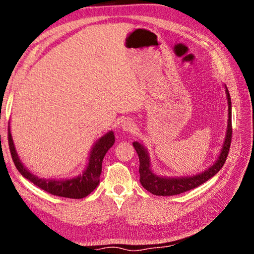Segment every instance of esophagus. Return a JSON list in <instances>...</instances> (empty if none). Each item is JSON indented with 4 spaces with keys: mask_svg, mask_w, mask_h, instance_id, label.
<instances>
[{
    "mask_svg": "<svg viewBox=\"0 0 254 254\" xmlns=\"http://www.w3.org/2000/svg\"><path fill=\"white\" fill-rule=\"evenodd\" d=\"M120 127H121V128H122L123 131L133 132L136 128V124H135L134 121H133L132 119L127 118L126 120H123V121L121 122V124H120Z\"/></svg>",
    "mask_w": 254,
    "mask_h": 254,
    "instance_id": "34e87169",
    "label": "esophagus"
}]
</instances>
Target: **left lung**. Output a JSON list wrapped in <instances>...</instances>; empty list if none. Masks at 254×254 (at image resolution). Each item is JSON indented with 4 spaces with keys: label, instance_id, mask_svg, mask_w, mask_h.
I'll list each match as a JSON object with an SVG mask.
<instances>
[{
    "label": "left lung",
    "instance_id": "obj_1",
    "mask_svg": "<svg viewBox=\"0 0 254 254\" xmlns=\"http://www.w3.org/2000/svg\"><path fill=\"white\" fill-rule=\"evenodd\" d=\"M225 93L227 98V106H229V115H227V127L225 133V139L218 153L216 160L213 165L201 173L192 176H185V177H167V176H159L151 168V159H150L148 150L144 148L142 143L133 142L135 151L139 156L140 161V183L143 188L157 196H174L188 191L190 189L200 186L201 184L207 182L213 176L216 175L222 169L229 154L231 140H232V103L229 89L225 85Z\"/></svg>",
    "mask_w": 254,
    "mask_h": 254
}]
</instances>
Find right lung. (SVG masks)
I'll use <instances>...</instances> for the list:
<instances>
[{
  "instance_id": "add662e5",
  "label": "right lung",
  "mask_w": 254,
  "mask_h": 254,
  "mask_svg": "<svg viewBox=\"0 0 254 254\" xmlns=\"http://www.w3.org/2000/svg\"><path fill=\"white\" fill-rule=\"evenodd\" d=\"M8 145L12 159L19 170V173L24 178L29 179L36 186L44 189L51 195L59 197H67V198H84L95 189L100 184V176L102 173V162L106 152L115 142V136L113 131H109L104 135L101 136L92 147L89 152L88 162L83 174L71 178L64 179H46L40 178L39 176L32 174L22 162H21L19 154L16 152L15 145L12 139L11 127H8Z\"/></svg>"
}]
</instances>
